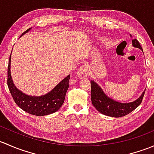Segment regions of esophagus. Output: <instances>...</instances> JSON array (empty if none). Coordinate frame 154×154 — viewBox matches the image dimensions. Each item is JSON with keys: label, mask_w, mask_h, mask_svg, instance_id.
Instances as JSON below:
<instances>
[{"label": "esophagus", "mask_w": 154, "mask_h": 154, "mask_svg": "<svg viewBox=\"0 0 154 154\" xmlns=\"http://www.w3.org/2000/svg\"><path fill=\"white\" fill-rule=\"evenodd\" d=\"M88 72H89V68L88 66H83L79 68L77 71V75L80 79H84L88 75Z\"/></svg>", "instance_id": "esophagus-1"}]
</instances>
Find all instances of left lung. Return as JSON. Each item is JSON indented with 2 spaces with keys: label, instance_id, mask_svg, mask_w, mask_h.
<instances>
[{
  "label": "left lung",
  "instance_id": "1",
  "mask_svg": "<svg viewBox=\"0 0 154 154\" xmlns=\"http://www.w3.org/2000/svg\"><path fill=\"white\" fill-rule=\"evenodd\" d=\"M133 47L139 48L142 51V48L139 41L136 38L132 40ZM91 103L96 109L105 116L110 117L119 118L127 116L132 111L137 108L141 104L143 99L145 91H143L142 95L135 101L130 103H120L116 101L105 94L102 88H100L94 80L91 81Z\"/></svg>",
  "mask_w": 154,
  "mask_h": 154
}]
</instances>
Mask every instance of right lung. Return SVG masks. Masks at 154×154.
<instances>
[{"instance_id": "right-lung-1", "label": "right lung", "mask_w": 154, "mask_h": 154, "mask_svg": "<svg viewBox=\"0 0 154 154\" xmlns=\"http://www.w3.org/2000/svg\"><path fill=\"white\" fill-rule=\"evenodd\" d=\"M29 29H31V28L24 31L22 35L28 32ZM10 60L11 54L7 69V85L15 103L26 112L36 116H44L46 115L52 114L60 109L64 103L66 92L69 87L68 83L70 75H68L66 78L63 79L57 86H55L54 89L51 90L48 94L39 97L29 96L20 91L14 85L11 77Z\"/></svg>"}]
</instances>
